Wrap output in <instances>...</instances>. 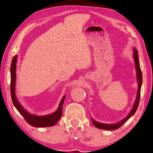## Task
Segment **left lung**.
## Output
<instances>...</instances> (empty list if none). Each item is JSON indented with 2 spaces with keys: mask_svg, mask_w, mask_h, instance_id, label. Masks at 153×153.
Segmentation results:
<instances>
[{
  "mask_svg": "<svg viewBox=\"0 0 153 153\" xmlns=\"http://www.w3.org/2000/svg\"><path fill=\"white\" fill-rule=\"evenodd\" d=\"M133 55H134V60H135V66H136V69H137V80L138 82V92H137L138 93H137V98H136L135 104H134V105H133V107L131 111L126 117V118H124L122 121H121L117 124H103V123L96 122V121H94L93 119H92V123L94 124V125L96 128H100V129H108V130H115V129H117L121 127L124 123H126L128 120L135 113L136 110H137L138 105H139L140 98V89H141V86H142V71H141L140 67L139 61H138V52H137V49H134Z\"/></svg>",
  "mask_w": 153,
  "mask_h": 153,
  "instance_id": "left-lung-1",
  "label": "left lung"
}]
</instances>
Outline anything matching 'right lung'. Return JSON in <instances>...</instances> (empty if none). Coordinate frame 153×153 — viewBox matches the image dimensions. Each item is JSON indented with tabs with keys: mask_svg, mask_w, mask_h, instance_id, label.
Masks as SVG:
<instances>
[{
	"mask_svg": "<svg viewBox=\"0 0 153 153\" xmlns=\"http://www.w3.org/2000/svg\"><path fill=\"white\" fill-rule=\"evenodd\" d=\"M17 55H15L13 57L11 65V85H10V90H11V96L13 103L17 110L19 112L25 121L28 123L30 125L34 127H49L52 126L56 124L59 120L61 118L62 115V107L64 103V101L65 100L66 96H64L61 100L59 106L56 112L50 114L45 116H37L35 115H32L28 113L27 111L22 107V106L18 103V101L16 98L15 88V80H16V63Z\"/></svg>",
	"mask_w": 153,
	"mask_h": 153,
	"instance_id": "right-lung-1",
	"label": "right lung"
}]
</instances>
